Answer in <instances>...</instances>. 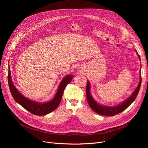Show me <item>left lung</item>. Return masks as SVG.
I'll return each instance as SVG.
<instances>
[{
    "label": "left lung",
    "instance_id": "obj_1",
    "mask_svg": "<svg viewBox=\"0 0 148 148\" xmlns=\"http://www.w3.org/2000/svg\"><path fill=\"white\" fill-rule=\"evenodd\" d=\"M136 54L140 60V58L139 54H138L136 50H135ZM140 71H141V68L140 69ZM142 83V77L141 74H140V81L137 85V88L132 93V94L125 100H124L123 102L119 103V104L114 106H107L101 105V104L97 103L95 99L92 97L91 93H90V83L89 81L87 80V85H86V98L88 100V103L89 106L91 107L92 109L94 110L97 113L106 116H112L117 114L122 111L125 110L126 108L136 99L138 92L140 88Z\"/></svg>",
    "mask_w": 148,
    "mask_h": 148
}]
</instances>
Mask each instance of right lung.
Instances as JSON below:
<instances>
[{"instance_id": "right-lung-1", "label": "right lung", "mask_w": 148, "mask_h": 148, "mask_svg": "<svg viewBox=\"0 0 148 148\" xmlns=\"http://www.w3.org/2000/svg\"><path fill=\"white\" fill-rule=\"evenodd\" d=\"M73 75H67L64 77L60 82L59 86L55 95L53 98L45 103H39L23 95L17 89L11 80V75L10 67L8 68V84L11 95L15 101L21 105L23 108L29 112L37 116H42L47 114L53 110H54L58 107L61 101L64 91L66 85L69 84L73 79Z\"/></svg>"}]
</instances>
